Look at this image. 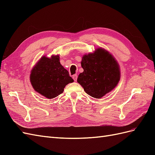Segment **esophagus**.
<instances>
[{
    "mask_svg": "<svg viewBox=\"0 0 155 155\" xmlns=\"http://www.w3.org/2000/svg\"><path fill=\"white\" fill-rule=\"evenodd\" d=\"M72 78H73V79H74V80L76 81H77V78H78V76H77V74H74V75H73V76H72Z\"/></svg>",
    "mask_w": 155,
    "mask_h": 155,
    "instance_id": "1",
    "label": "esophagus"
}]
</instances>
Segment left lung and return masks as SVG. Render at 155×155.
<instances>
[{
	"label": "left lung",
	"mask_w": 155,
	"mask_h": 155,
	"mask_svg": "<svg viewBox=\"0 0 155 155\" xmlns=\"http://www.w3.org/2000/svg\"><path fill=\"white\" fill-rule=\"evenodd\" d=\"M83 72L77 81L84 91L94 98H101L115 88L120 78L118 64L115 59L102 48L94 53L83 55L81 61Z\"/></svg>",
	"instance_id": "obj_1"
}]
</instances>
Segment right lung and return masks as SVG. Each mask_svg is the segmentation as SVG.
Instances as JSON below:
<instances>
[{
	"mask_svg": "<svg viewBox=\"0 0 155 155\" xmlns=\"http://www.w3.org/2000/svg\"><path fill=\"white\" fill-rule=\"evenodd\" d=\"M30 81L35 91L51 99L63 93L65 86L74 80L61 64L59 55H56L41 58L31 70Z\"/></svg>",
	"mask_w": 155,
	"mask_h": 155,
	"instance_id": "right-lung-1",
	"label": "right lung"
}]
</instances>
